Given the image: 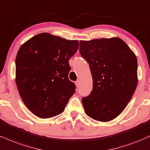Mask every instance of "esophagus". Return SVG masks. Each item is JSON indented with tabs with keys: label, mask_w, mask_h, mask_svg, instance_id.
<instances>
[{
	"label": "esophagus",
	"mask_w": 150,
	"mask_h": 150,
	"mask_svg": "<svg viewBox=\"0 0 150 150\" xmlns=\"http://www.w3.org/2000/svg\"><path fill=\"white\" fill-rule=\"evenodd\" d=\"M75 84H76V87H79V86H80V81L77 80L76 81Z\"/></svg>",
	"instance_id": "obj_1"
}]
</instances>
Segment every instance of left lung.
Returning a JSON list of instances; mask_svg holds the SVG:
<instances>
[{"label": "left lung", "mask_w": 150, "mask_h": 150, "mask_svg": "<svg viewBox=\"0 0 150 150\" xmlns=\"http://www.w3.org/2000/svg\"><path fill=\"white\" fill-rule=\"evenodd\" d=\"M79 51L93 81L90 95L82 98L85 112L97 121H110L125 110L136 89L137 58L119 38L81 40Z\"/></svg>", "instance_id": "1"}]
</instances>
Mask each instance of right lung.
<instances>
[{
	"label": "right lung",
	"instance_id": "right-lung-1",
	"mask_svg": "<svg viewBox=\"0 0 150 150\" xmlns=\"http://www.w3.org/2000/svg\"><path fill=\"white\" fill-rule=\"evenodd\" d=\"M77 40H68L47 33L25 42L16 58V84L24 104L40 118L62 113L74 94L69 80V60L79 48Z\"/></svg>",
	"mask_w": 150,
	"mask_h": 150
}]
</instances>
